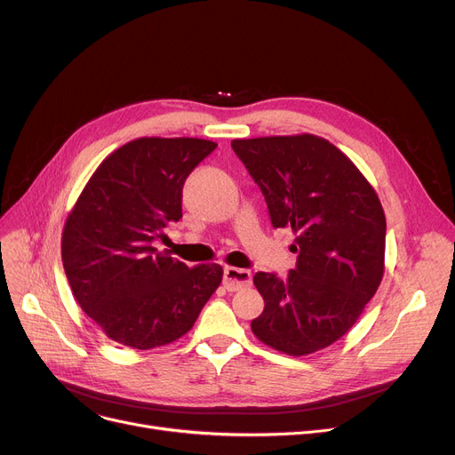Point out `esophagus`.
<instances>
[{
    "instance_id": "1",
    "label": "esophagus",
    "mask_w": 455,
    "mask_h": 455,
    "mask_svg": "<svg viewBox=\"0 0 455 455\" xmlns=\"http://www.w3.org/2000/svg\"><path fill=\"white\" fill-rule=\"evenodd\" d=\"M252 282V273L249 269H237V267H227L223 276V285L228 291H240L243 288H249Z\"/></svg>"
}]
</instances>
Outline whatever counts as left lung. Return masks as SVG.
I'll return each instance as SVG.
<instances>
[{
	"label": "left lung",
	"instance_id": "8db88e82",
	"mask_svg": "<svg viewBox=\"0 0 455 455\" xmlns=\"http://www.w3.org/2000/svg\"><path fill=\"white\" fill-rule=\"evenodd\" d=\"M264 194L275 228L291 227L297 267L256 273L266 307L254 336L288 355L341 339L363 314L386 269V213L354 162L315 134L232 140Z\"/></svg>",
	"mask_w": 455,
	"mask_h": 455
}]
</instances>
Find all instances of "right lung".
Instances as JSON below:
<instances>
[{"mask_svg": "<svg viewBox=\"0 0 455 455\" xmlns=\"http://www.w3.org/2000/svg\"><path fill=\"white\" fill-rule=\"evenodd\" d=\"M218 143L136 138L93 172L62 230V266L84 314L112 341L151 350L182 338L220 288L223 267L160 252L182 218V186Z\"/></svg>", "mask_w": 455, "mask_h": 455, "instance_id": "obj_1", "label": "right lung"}]
</instances>
